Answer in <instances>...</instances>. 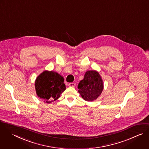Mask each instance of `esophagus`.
I'll use <instances>...</instances> for the list:
<instances>
[{"instance_id": "obj_1", "label": "esophagus", "mask_w": 149, "mask_h": 149, "mask_svg": "<svg viewBox=\"0 0 149 149\" xmlns=\"http://www.w3.org/2000/svg\"><path fill=\"white\" fill-rule=\"evenodd\" d=\"M69 86L71 87H74L76 86V83H70L69 84Z\"/></svg>"}]
</instances>
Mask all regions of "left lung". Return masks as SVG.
Returning a JSON list of instances; mask_svg holds the SVG:
<instances>
[{"label":"left lung","mask_w":149,"mask_h":149,"mask_svg":"<svg viewBox=\"0 0 149 149\" xmlns=\"http://www.w3.org/2000/svg\"><path fill=\"white\" fill-rule=\"evenodd\" d=\"M79 93L86 101H93L101 94L103 81L99 73L95 70H88L85 73L84 79L78 84Z\"/></svg>","instance_id":"left-lung-1"}]
</instances>
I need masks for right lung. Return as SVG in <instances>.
<instances>
[{"instance_id":"1","label":"right lung","mask_w":149,"mask_h":149,"mask_svg":"<svg viewBox=\"0 0 149 149\" xmlns=\"http://www.w3.org/2000/svg\"><path fill=\"white\" fill-rule=\"evenodd\" d=\"M64 79L54 71L45 70L36 79L35 88L37 95L46 103H51L59 98L66 90Z\"/></svg>"}]
</instances>
